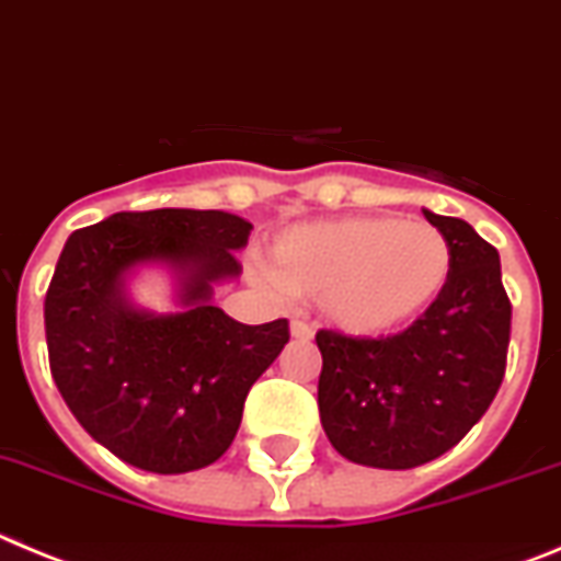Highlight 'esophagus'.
I'll use <instances>...</instances> for the list:
<instances>
[{
	"instance_id": "obj_1",
	"label": "esophagus",
	"mask_w": 561,
	"mask_h": 561,
	"mask_svg": "<svg viewBox=\"0 0 561 561\" xmlns=\"http://www.w3.org/2000/svg\"><path fill=\"white\" fill-rule=\"evenodd\" d=\"M290 335L299 337V341H310V337H312V327L307 324V321H301V318H293V321H290Z\"/></svg>"
}]
</instances>
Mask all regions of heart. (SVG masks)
Returning a JSON list of instances; mask_svg holds the SVG:
<instances>
[{"mask_svg": "<svg viewBox=\"0 0 561 561\" xmlns=\"http://www.w3.org/2000/svg\"><path fill=\"white\" fill-rule=\"evenodd\" d=\"M450 243L427 220L332 218L276 234L271 287L318 296L337 330L386 335L427 310L450 276Z\"/></svg>", "mask_w": 561, "mask_h": 561, "instance_id": "heart-1", "label": "heart"}]
</instances>
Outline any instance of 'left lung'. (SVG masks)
<instances>
[{"instance_id":"8db88e82","label":"left lung","mask_w":561,"mask_h":561,"mask_svg":"<svg viewBox=\"0 0 561 561\" xmlns=\"http://www.w3.org/2000/svg\"><path fill=\"white\" fill-rule=\"evenodd\" d=\"M422 211L453 256L436 301L397 335H316L321 425L332 447L363 467L411 469L453 450L506 375L512 305L501 256L467 220Z\"/></svg>"}]
</instances>
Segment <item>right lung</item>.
I'll return each instance as SVG.
<instances>
[{"label":"right lung","instance_id":"1","mask_svg":"<svg viewBox=\"0 0 561 561\" xmlns=\"http://www.w3.org/2000/svg\"><path fill=\"white\" fill-rule=\"evenodd\" d=\"M254 226L220 209L117 211L67 240L44 301L53 380L83 431L125 463L181 476L234 442L249 388L285 350L287 321L240 324L211 293L240 276ZM145 264L174 274L175 313L129 301Z\"/></svg>","mask_w":561,"mask_h":561}]
</instances>
